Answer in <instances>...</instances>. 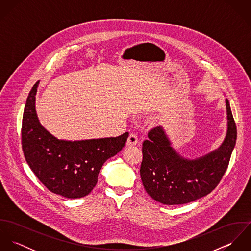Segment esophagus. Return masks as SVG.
<instances>
[{
    "label": "esophagus",
    "mask_w": 251,
    "mask_h": 251,
    "mask_svg": "<svg viewBox=\"0 0 251 251\" xmlns=\"http://www.w3.org/2000/svg\"><path fill=\"white\" fill-rule=\"evenodd\" d=\"M138 143V137L136 134L134 133H130L128 138H127V141H126V145L127 146H134L136 144Z\"/></svg>",
    "instance_id": "esophagus-1"
}]
</instances>
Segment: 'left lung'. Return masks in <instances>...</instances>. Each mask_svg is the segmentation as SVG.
Listing matches in <instances>:
<instances>
[{
    "label": "left lung",
    "instance_id": "1",
    "mask_svg": "<svg viewBox=\"0 0 251 251\" xmlns=\"http://www.w3.org/2000/svg\"><path fill=\"white\" fill-rule=\"evenodd\" d=\"M227 133L218 149L187 159L173 149L162 126L148 133L142 147L140 176L147 193L164 205H181L212 192L227 170L237 139V126L226 99Z\"/></svg>",
    "mask_w": 251,
    "mask_h": 251
}]
</instances>
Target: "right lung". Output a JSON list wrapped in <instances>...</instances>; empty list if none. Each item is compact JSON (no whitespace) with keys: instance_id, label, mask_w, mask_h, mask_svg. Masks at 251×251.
<instances>
[{"instance_id":"add662e5","label":"right lung","mask_w":251,"mask_h":251,"mask_svg":"<svg viewBox=\"0 0 251 251\" xmlns=\"http://www.w3.org/2000/svg\"><path fill=\"white\" fill-rule=\"evenodd\" d=\"M38 83L28 96L22 120L21 140L26 161L51 192L70 199L84 197L96 186L104 162L124 148L128 132L118 137L80 141L56 138L40 125L36 115Z\"/></svg>"}]
</instances>
